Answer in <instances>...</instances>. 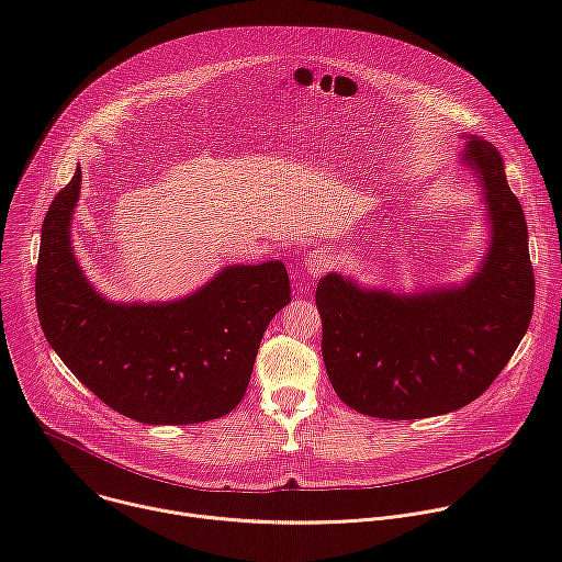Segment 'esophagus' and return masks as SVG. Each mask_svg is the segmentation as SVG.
I'll list each match as a JSON object with an SVG mask.
<instances>
[{
    "mask_svg": "<svg viewBox=\"0 0 562 562\" xmlns=\"http://www.w3.org/2000/svg\"><path fill=\"white\" fill-rule=\"evenodd\" d=\"M304 269H306L308 278H319V276H325L331 269V258L327 254H323V251H311L306 256V260H304ZM297 280H302V278L297 276Z\"/></svg>",
    "mask_w": 562,
    "mask_h": 562,
    "instance_id": "1",
    "label": "esophagus"
}]
</instances>
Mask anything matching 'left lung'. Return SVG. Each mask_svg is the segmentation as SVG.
Segmentation results:
<instances>
[{"label": "left lung", "instance_id": "8db88e82", "mask_svg": "<svg viewBox=\"0 0 562 562\" xmlns=\"http://www.w3.org/2000/svg\"><path fill=\"white\" fill-rule=\"evenodd\" d=\"M464 159L483 182L494 226L485 267L469 284L423 295L360 291L336 273L317 284L325 367L358 414L416 420L467 407L501 375L531 323L527 222L503 157L473 137Z\"/></svg>", "mask_w": 562, "mask_h": 562}]
</instances>
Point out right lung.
I'll list each match as a JSON object with an SVG mask.
<instances>
[{
  "label": "right lung",
  "mask_w": 562,
  "mask_h": 562,
  "mask_svg": "<svg viewBox=\"0 0 562 562\" xmlns=\"http://www.w3.org/2000/svg\"><path fill=\"white\" fill-rule=\"evenodd\" d=\"M79 180L77 169L42 226L35 302L48 345L104 405L137 423L195 425L231 414L269 323L291 302L284 265L228 267L171 304H111L70 249Z\"/></svg>",
  "instance_id": "add662e5"
}]
</instances>
